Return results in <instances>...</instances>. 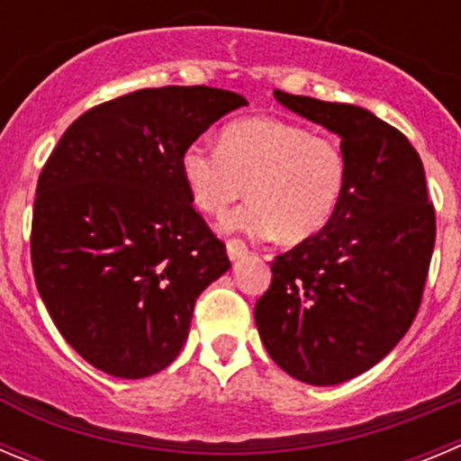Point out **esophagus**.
Segmentation results:
<instances>
[{"label": "esophagus", "instance_id": "esophagus-1", "mask_svg": "<svg viewBox=\"0 0 461 461\" xmlns=\"http://www.w3.org/2000/svg\"><path fill=\"white\" fill-rule=\"evenodd\" d=\"M226 251H228V258L238 260V258H242V256H247L249 247H247V242H244V240L233 238V240H228V242H226Z\"/></svg>", "mask_w": 461, "mask_h": 461}]
</instances>
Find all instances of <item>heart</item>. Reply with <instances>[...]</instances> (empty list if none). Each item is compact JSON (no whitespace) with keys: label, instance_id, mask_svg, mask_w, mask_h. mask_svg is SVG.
Listing matches in <instances>:
<instances>
[{"label":"heart","instance_id":"obj_1","mask_svg":"<svg viewBox=\"0 0 461 461\" xmlns=\"http://www.w3.org/2000/svg\"><path fill=\"white\" fill-rule=\"evenodd\" d=\"M180 171L194 203L214 217H223L249 192L253 201L228 226L260 240L278 235L285 244L324 230L348 185V158L336 139L269 116L228 123L219 148L189 143Z\"/></svg>","mask_w":461,"mask_h":461}]
</instances>
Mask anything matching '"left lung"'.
<instances>
[{
  "instance_id": "left-lung-1",
  "label": "left lung",
  "mask_w": 461,
  "mask_h": 461,
  "mask_svg": "<svg viewBox=\"0 0 461 461\" xmlns=\"http://www.w3.org/2000/svg\"><path fill=\"white\" fill-rule=\"evenodd\" d=\"M340 137L348 185L315 238L276 256L256 324L278 368L315 386L382 361L411 327L437 238L420 155L368 109L274 91Z\"/></svg>"
}]
</instances>
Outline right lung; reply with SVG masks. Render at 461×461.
I'll return each mask as SVG.
<instances>
[{
	"label": "right lung",
	"instance_id": "right-lung-1",
	"mask_svg": "<svg viewBox=\"0 0 461 461\" xmlns=\"http://www.w3.org/2000/svg\"><path fill=\"white\" fill-rule=\"evenodd\" d=\"M247 100L212 86L141 88L88 109L38 176L32 267L66 343L123 379L164 370L196 297L230 260L194 210L180 158Z\"/></svg>",
	"mask_w": 461,
	"mask_h": 461
}]
</instances>
